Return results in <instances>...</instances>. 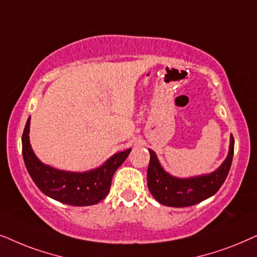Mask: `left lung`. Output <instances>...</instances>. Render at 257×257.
I'll use <instances>...</instances> for the list:
<instances>
[{
	"label": "left lung",
	"mask_w": 257,
	"mask_h": 257,
	"mask_svg": "<svg viewBox=\"0 0 257 257\" xmlns=\"http://www.w3.org/2000/svg\"><path fill=\"white\" fill-rule=\"evenodd\" d=\"M150 161L147 172V182L154 198L167 207H190L207 200L217 193L227 179L234 156V138L230 136L228 156L214 172L188 179L170 175L162 168L156 154L149 149Z\"/></svg>",
	"instance_id": "8db88e82"
}]
</instances>
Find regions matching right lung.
<instances>
[{
    "mask_svg": "<svg viewBox=\"0 0 257 257\" xmlns=\"http://www.w3.org/2000/svg\"><path fill=\"white\" fill-rule=\"evenodd\" d=\"M29 126L30 117L22 135V155L30 177L44 195L70 206H93L103 200L110 190L114 173L132 150L129 148L114 154L101 167L88 172H66L47 166L37 159L29 142Z\"/></svg>",
    "mask_w": 257,
    "mask_h": 257,
    "instance_id": "1",
    "label": "right lung"
}]
</instances>
